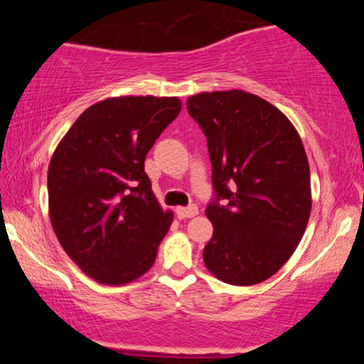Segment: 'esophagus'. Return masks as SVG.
I'll use <instances>...</instances> for the list:
<instances>
[{
	"mask_svg": "<svg viewBox=\"0 0 364 364\" xmlns=\"http://www.w3.org/2000/svg\"><path fill=\"white\" fill-rule=\"evenodd\" d=\"M198 214V208L195 205H190V207H178L176 208V215L178 219H190V217H195Z\"/></svg>",
	"mask_w": 364,
	"mask_h": 364,
	"instance_id": "obj_1",
	"label": "esophagus"
}]
</instances>
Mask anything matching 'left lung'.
Listing matches in <instances>:
<instances>
[{"instance_id": "left-lung-1", "label": "left lung", "mask_w": 364, "mask_h": 364, "mask_svg": "<svg viewBox=\"0 0 364 364\" xmlns=\"http://www.w3.org/2000/svg\"><path fill=\"white\" fill-rule=\"evenodd\" d=\"M186 107L207 136L217 195L205 210L214 225L205 267L232 286L267 281L289 260L310 219L301 136L284 112L245 90L202 92Z\"/></svg>"}]
</instances>
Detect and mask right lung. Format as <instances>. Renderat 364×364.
Returning a JSON list of instances; mask_svg holds the SVG:
<instances>
[{
	"mask_svg": "<svg viewBox=\"0 0 364 364\" xmlns=\"http://www.w3.org/2000/svg\"><path fill=\"white\" fill-rule=\"evenodd\" d=\"M179 111L178 97L104 99L54 150L49 219L63 250L94 281L123 286L156 262L173 212L162 210L144 162Z\"/></svg>",
	"mask_w": 364,
	"mask_h": 364,
	"instance_id": "obj_1",
	"label": "right lung"
}]
</instances>
